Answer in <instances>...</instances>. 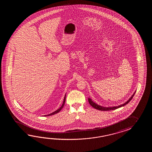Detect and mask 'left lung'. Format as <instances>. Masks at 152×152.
<instances>
[{"instance_id":"obj_1","label":"left lung","mask_w":152,"mask_h":152,"mask_svg":"<svg viewBox=\"0 0 152 152\" xmlns=\"http://www.w3.org/2000/svg\"><path fill=\"white\" fill-rule=\"evenodd\" d=\"M135 92H134V94H132V96L129 98V100H127L125 103L123 104H122L121 105L116 106V107H102V106L99 105L95 103L90 98H88V100L89 103L91 105L92 107H94V108H95L96 109H97V110H101V111H109V110H115V109H117L121 107H124V105H126V104L129 103V102L132 99V97H133V96H134V94H135Z\"/></svg>"}]
</instances>
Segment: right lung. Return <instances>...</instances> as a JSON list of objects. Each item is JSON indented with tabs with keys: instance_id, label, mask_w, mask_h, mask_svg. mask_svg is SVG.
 <instances>
[{
	"instance_id": "obj_1",
	"label": "right lung",
	"mask_w": 152,
	"mask_h": 152,
	"mask_svg": "<svg viewBox=\"0 0 152 152\" xmlns=\"http://www.w3.org/2000/svg\"><path fill=\"white\" fill-rule=\"evenodd\" d=\"M65 100H66V94H65V97H64V102H63V103L62 104L61 107H60L57 110H56L54 112H53V113H50V114H48V115H44V116H52L53 115H54L55 113H58L59 111H60L63 108V107L64 106V105H65Z\"/></svg>"
}]
</instances>
